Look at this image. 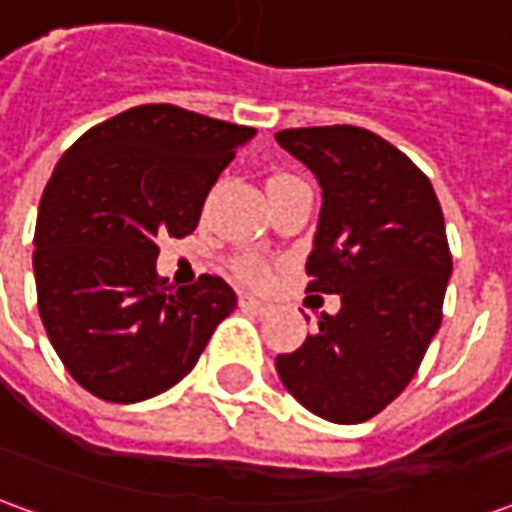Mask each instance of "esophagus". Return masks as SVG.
<instances>
[{"label":"esophagus","mask_w":512,"mask_h":512,"mask_svg":"<svg viewBox=\"0 0 512 512\" xmlns=\"http://www.w3.org/2000/svg\"><path fill=\"white\" fill-rule=\"evenodd\" d=\"M238 304H241V310H252V312H266L268 304L263 299H257L252 293H241L238 296Z\"/></svg>","instance_id":"obj_1"}]
</instances>
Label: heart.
I'll list each match as a JSON object with an SVG mask.
<instances>
[{"mask_svg": "<svg viewBox=\"0 0 512 512\" xmlns=\"http://www.w3.org/2000/svg\"><path fill=\"white\" fill-rule=\"evenodd\" d=\"M296 183H304V180H299L296 175H274V178L268 180V191L271 189H282V186H296ZM235 274L241 279H246V282H255V285H260V282H268L271 279V263L268 260H263V257H241L238 263H235Z\"/></svg>", "mask_w": 512, "mask_h": 512, "instance_id": "b5f03b06", "label": "heart"}]
</instances>
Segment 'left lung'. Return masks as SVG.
Listing matches in <instances>:
<instances>
[{
	"instance_id": "left-lung-1",
	"label": "left lung",
	"mask_w": 512,
	"mask_h": 512,
	"mask_svg": "<svg viewBox=\"0 0 512 512\" xmlns=\"http://www.w3.org/2000/svg\"><path fill=\"white\" fill-rule=\"evenodd\" d=\"M277 142L323 189L307 290L343 301L277 356V373L312 414L356 425L406 389L439 332L452 274L444 213L428 175L367 128H285Z\"/></svg>"
}]
</instances>
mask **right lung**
Here are the masks:
<instances>
[{
  "instance_id": "1",
  "label": "right lung",
  "mask_w": 512,
  "mask_h": 512,
  "mask_svg": "<svg viewBox=\"0 0 512 512\" xmlns=\"http://www.w3.org/2000/svg\"><path fill=\"white\" fill-rule=\"evenodd\" d=\"M255 128L145 104L73 142L35 224L40 321L65 370L106 403H139L191 373L233 288L202 274L172 288L158 238L194 233L202 202Z\"/></svg>"
}]
</instances>
